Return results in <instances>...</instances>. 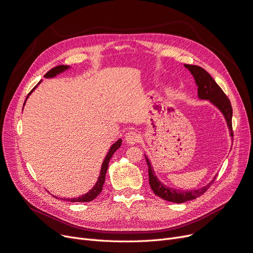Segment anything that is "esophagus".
<instances>
[{"label":"esophagus","mask_w":253,"mask_h":253,"mask_svg":"<svg viewBox=\"0 0 253 253\" xmlns=\"http://www.w3.org/2000/svg\"><path fill=\"white\" fill-rule=\"evenodd\" d=\"M140 140V135L137 132H134V130H130V132L126 134V141L127 144H136L139 142Z\"/></svg>","instance_id":"1"}]
</instances>
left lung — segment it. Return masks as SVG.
Instances as JSON below:
<instances>
[{
	"label": "left lung",
	"mask_w": 253,
	"mask_h": 253,
	"mask_svg": "<svg viewBox=\"0 0 253 253\" xmlns=\"http://www.w3.org/2000/svg\"><path fill=\"white\" fill-rule=\"evenodd\" d=\"M185 67L190 70V73L193 76L195 83L198 87L197 92L198 97L200 99H209L211 104H214L223 114L225 120L227 123V126L229 128L230 136L234 137V132H232V124H231V117H232V108L230 102L226 94L223 92V90L220 88V86L215 82V80L211 77V75L206 72V70L197 65H190L185 64ZM146 163L148 166V176H149V185L151 190L155 192V194L159 197L163 198L167 201L175 204H183L185 201L195 199L203 194L211 187V185L214 183L216 177L213 180H211L207 186L196 189V190H190V191H180L175 190L172 188H169L166 185L158 179L157 175L155 174V171L151 167V164L147 157L145 156Z\"/></svg>",
	"instance_id": "obj_1"
}]
</instances>
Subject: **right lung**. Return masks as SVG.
I'll list each match as a JSON object with an SVG mask.
<instances>
[{"mask_svg":"<svg viewBox=\"0 0 253 253\" xmlns=\"http://www.w3.org/2000/svg\"><path fill=\"white\" fill-rule=\"evenodd\" d=\"M67 68H69V66H67V65H58V66H56V67H54V68H52L50 70H48V72L44 75V77L45 78H53V77H55V76H57L58 74H61V73H63L64 70H66ZM36 87H34L31 91H30V93H29V95L32 93V91L33 90L35 89ZM28 97V96H27ZM26 103V102H25ZM25 105V104H24ZM120 145H121V139H119V140H117L116 142L111 146V148H110V150H109V153L107 154V156H106V158H105V160H104V162H103V165H102V169H100V173H99V176H98V179H97V181H96V184L94 185V187L90 190L88 193H86V194H84V195H82V196H80V197H77V198H69V199H67V198H64L63 200H66V201H70V203H88V201H92L95 197H97V195L100 193V192H102V190H103V186H104V183H105V178H106V172H107V170H108V165H109V161H110V159L112 158V156L114 155V153L115 151L120 147Z\"/></svg>","mask_w":253,"mask_h":253,"instance_id":"1","label":"right lung"}]
</instances>
